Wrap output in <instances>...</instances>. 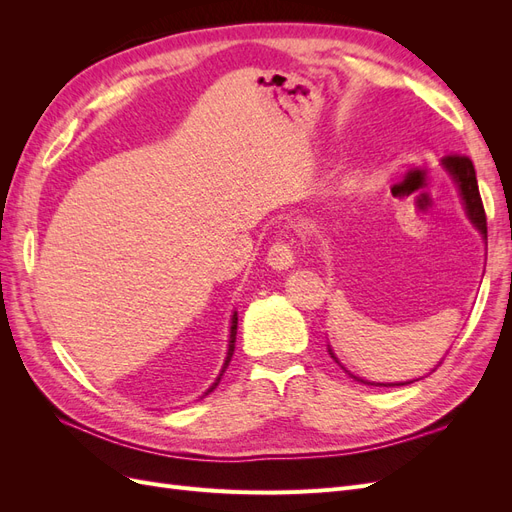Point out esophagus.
<instances>
[{"label": "esophagus", "instance_id": "1", "mask_svg": "<svg viewBox=\"0 0 512 512\" xmlns=\"http://www.w3.org/2000/svg\"><path fill=\"white\" fill-rule=\"evenodd\" d=\"M269 267L275 271H284L294 265V250L288 241H277L271 245V250L267 254Z\"/></svg>", "mask_w": 512, "mask_h": 512}]
</instances>
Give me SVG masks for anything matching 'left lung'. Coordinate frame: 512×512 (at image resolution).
<instances>
[{"label":"left lung","instance_id":"8db88e82","mask_svg":"<svg viewBox=\"0 0 512 512\" xmlns=\"http://www.w3.org/2000/svg\"><path fill=\"white\" fill-rule=\"evenodd\" d=\"M442 166L446 168V173L455 179L457 188H459V194L463 198V207H466V213H468L470 222L480 230V235H483V239H487V215H485L483 200H480L478 183H476V170H474L472 160L468 156H446L442 160ZM329 354L337 361V356L333 354L331 348H329ZM352 378L359 380V382H365V384H374V386H404V384H410V382L382 384V382H367V380L356 378V376H352Z\"/></svg>","mask_w":512,"mask_h":512}]
</instances>
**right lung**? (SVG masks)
I'll return each mask as SVG.
<instances>
[{"mask_svg":"<svg viewBox=\"0 0 512 512\" xmlns=\"http://www.w3.org/2000/svg\"><path fill=\"white\" fill-rule=\"evenodd\" d=\"M237 322H239V318H237V312L232 314V318H230V339H228V352H226V359H224V365H222V371H220V376L215 378V382L209 386L207 389V393L205 395H209L215 386L220 384V380H222V376H224V371H226V367H228V363H230V359H232V354H235V342H237ZM203 395V397H205Z\"/></svg>","mask_w":512,"mask_h":512,"instance_id":"right-lung-1","label":"right lung"}]
</instances>
